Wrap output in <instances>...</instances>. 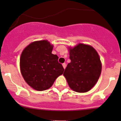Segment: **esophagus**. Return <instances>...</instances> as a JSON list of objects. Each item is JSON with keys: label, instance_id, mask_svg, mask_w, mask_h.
<instances>
[{"label": "esophagus", "instance_id": "obj_1", "mask_svg": "<svg viewBox=\"0 0 121 121\" xmlns=\"http://www.w3.org/2000/svg\"><path fill=\"white\" fill-rule=\"evenodd\" d=\"M62 66H63V68L65 69V68H66V63H63V64H62Z\"/></svg>", "mask_w": 121, "mask_h": 121}]
</instances>
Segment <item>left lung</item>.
<instances>
[{
    "instance_id": "obj_1",
    "label": "left lung",
    "mask_w": 121,
    "mask_h": 121,
    "mask_svg": "<svg viewBox=\"0 0 121 121\" xmlns=\"http://www.w3.org/2000/svg\"><path fill=\"white\" fill-rule=\"evenodd\" d=\"M69 58L71 62L63 73L69 86L78 93L88 91L101 75L102 65L98 54L91 46L80 43L70 48Z\"/></svg>"
}]
</instances>
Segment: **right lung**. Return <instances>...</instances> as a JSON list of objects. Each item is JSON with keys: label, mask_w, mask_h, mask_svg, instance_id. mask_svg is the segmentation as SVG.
Returning a JSON list of instances; mask_svg holds the SVG:
<instances>
[{"label": "right lung", "mask_w": 121, "mask_h": 121, "mask_svg": "<svg viewBox=\"0 0 121 121\" xmlns=\"http://www.w3.org/2000/svg\"><path fill=\"white\" fill-rule=\"evenodd\" d=\"M53 46L47 40L31 43L25 48L20 59V71L27 83L38 91L49 89L62 75L64 68L58 56L51 53Z\"/></svg>", "instance_id": "1"}]
</instances>
